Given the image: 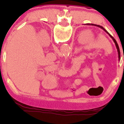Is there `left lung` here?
Here are the masks:
<instances>
[{"mask_svg": "<svg viewBox=\"0 0 124 124\" xmlns=\"http://www.w3.org/2000/svg\"><path fill=\"white\" fill-rule=\"evenodd\" d=\"M88 25H89V24H88ZM93 25H95V26H97V27H100V28H101L102 29H103L105 31H106V33H107V34H109V35L110 36V37H111V38L112 39V40H114V43H115V44H116V48H117V51H118V53H119V58H120V50H119V46H118V44H117V41H116V40H115L114 38V37H112L111 35H110V34L109 33H108V31H107V30H106L104 29V28H103L102 27V26H100V25H94V24H93Z\"/></svg>", "mask_w": 124, "mask_h": 124, "instance_id": "1", "label": "left lung"}]
</instances>
